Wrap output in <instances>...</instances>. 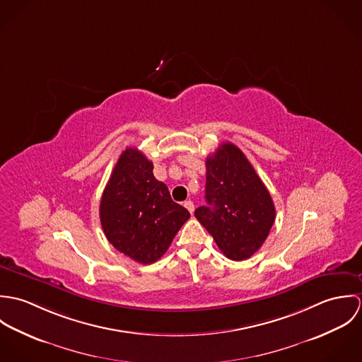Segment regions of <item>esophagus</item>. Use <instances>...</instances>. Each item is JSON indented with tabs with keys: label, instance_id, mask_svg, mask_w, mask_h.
Instances as JSON below:
<instances>
[{
	"label": "esophagus",
	"instance_id": "34e87169",
	"mask_svg": "<svg viewBox=\"0 0 362 362\" xmlns=\"http://www.w3.org/2000/svg\"><path fill=\"white\" fill-rule=\"evenodd\" d=\"M184 206L188 209L189 213H194V210H195V206H194V202H192V201H187V202L184 204Z\"/></svg>",
	"mask_w": 362,
	"mask_h": 362
}]
</instances>
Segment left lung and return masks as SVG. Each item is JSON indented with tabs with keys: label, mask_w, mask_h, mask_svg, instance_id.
Here are the masks:
<instances>
[{
	"label": "left lung",
	"mask_w": 362,
	"mask_h": 362,
	"mask_svg": "<svg viewBox=\"0 0 362 362\" xmlns=\"http://www.w3.org/2000/svg\"><path fill=\"white\" fill-rule=\"evenodd\" d=\"M206 206L195 217L231 260L251 258L276 218L272 197L245 155L226 142L206 158Z\"/></svg>",
	"instance_id": "8db88e82"
}]
</instances>
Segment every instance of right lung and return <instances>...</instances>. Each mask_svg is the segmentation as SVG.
I'll return each mask as SVG.
<instances>
[{
    "instance_id": "obj_1",
    "label": "right lung",
    "mask_w": 362,
    "mask_h": 362,
    "mask_svg": "<svg viewBox=\"0 0 362 362\" xmlns=\"http://www.w3.org/2000/svg\"><path fill=\"white\" fill-rule=\"evenodd\" d=\"M189 218L175 204L164 182L153 175V163L136 148H127L117 161L100 201V221L110 244L135 262L161 258Z\"/></svg>"
}]
</instances>
